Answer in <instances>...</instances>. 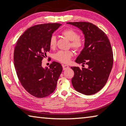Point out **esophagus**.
<instances>
[{"mask_svg": "<svg viewBox=\"0 0 126 126\" xmlns=\"http://www.w3.org/2000/svg\"><path fill=\"white\" fill-rule=\"evenodd\" d=\"M62 66H63V70H67V69H68V68H69V67H68V65H62Z\"/></svg>", "mask_w": 126, "mask_h": 126, "instance_id": "34e87169", "label": "esophagus"}]
</instances>
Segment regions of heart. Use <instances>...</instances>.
Masks as SVG:
<instances>
[{
    "mask_svg": "<svg viewBox=\"0 0 126 126\" xmlns=\"http://www.w3.org/2000/svg\"><path fill=\"white\" fill-rule=\"evenodd\" d=\"M63 36L71 41V46L76 50H79L83 47L84 45V41L79 36V33L76 30L72 28H67L62 32ZM49 46L51 48H55L56 46V38L54 35H52L49 38ZM74 54L72 51H59L54 55V59L62 63H68Z\"/></svg>",
    "mask_w": 126,
    "mask_h": 126,
    "instance_id": "1",
    "label": "heart"
}]
</instances>
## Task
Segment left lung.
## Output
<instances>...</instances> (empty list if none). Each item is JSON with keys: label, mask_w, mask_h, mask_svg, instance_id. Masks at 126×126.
Here are the masks:
<instances>
[{"label": "left lung", "mask_w": 126, "mask_h": 126, "mask_svg": "<svg viewBox=\"0 0 126 126\" xmlns=\"http://www.w3.org/2000/svg\"><path fill=\"white\" fill-rule=\"evenodd\" d=\"M78 27L84 35V47L75 62L86 64L87 68L71 67L74 76L71 82L76 91L86 95H93L107 83L113 65V52L107 35L89 22H67Z\"/></svg>", "instance_id": "obj_1"}]
</instances>
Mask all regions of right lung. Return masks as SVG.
<instances>
[{
	"label": "right lung",
	"mask_w": 126,
	"mask_h": 126,
	"mask_svg": "<svg viewBox=\"0 0 126 126\" xmlns=\"http://www.w3.org/2000/svg\"><path fill=\"white\" fill-rule=\"evenodd\" d=\"M61 24L46 23L32 26L17 40L14 53V65L19 81L28 93L45 98L55 90L63 68L52 62L44 68L42 61L50 50L49 40Z\"/></svg>",
	"instance_id": "1"
}]
</instances>
